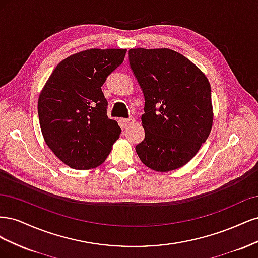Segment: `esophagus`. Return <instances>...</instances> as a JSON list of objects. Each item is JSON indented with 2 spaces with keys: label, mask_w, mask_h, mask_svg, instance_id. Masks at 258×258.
Wrapping results in <instances>:
<instances>
[{
  "label": "esophagus",
  "mask_w": 258,
  "mask_h": 258,
  "mask_svg": "<svg viewBox=\"0 0 258 258\" xmlns=\"http://www.w3.org/2000/svg\"><path fill=\"white\" fill-rule=\"evenodd\" d=\"M135 122V119L134 118H128V119H126V118H121L120 119V126H121V128H123V129H126V128H128L130 124H132Z\"/></svg>",
  "instance_id": "obj_1"
}]
</instances>
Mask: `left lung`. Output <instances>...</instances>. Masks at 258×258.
Returning a JSON list of instances; mask_svg holds the SVG:
<instances>
[{
  "instance_id": "8db88e82",
  "label": "left lung",
  "mask_w": 258,
  "mask_h": 258,
  "mask_svg": "<svg viewBox=\"0 0 258 258\" xmlns=\"http://www.w3.org/2000/svg\"><path fill=\"white\" fill-rule=\"evenodd\" d=\"M141 87L144 140L136 146L144 165L168 172L186 165L208 139L213 122L211 86L190 60L172 49L129 50Z\"/></svg>"
}]
</instances>
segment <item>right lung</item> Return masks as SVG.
Wrapping results in <instances>:
<instances>
[{"label":"right lung","mask_w":258,"mask_h":258,"mask_svg":"<svg viewBox=\"0 0 258 258\" xmlns=\"http://www.w3.org/2000/svg\"><path fill=\"white\" fill-rule=\"evenodd\" d=\"M126 52L92 48L72 54L56 67L41 91L37 112L44 140L67 166H100L119 138L121 129L107 117L101 87Z\"/></svg>","instance_id":"right-lung-1"}]
</instances>
